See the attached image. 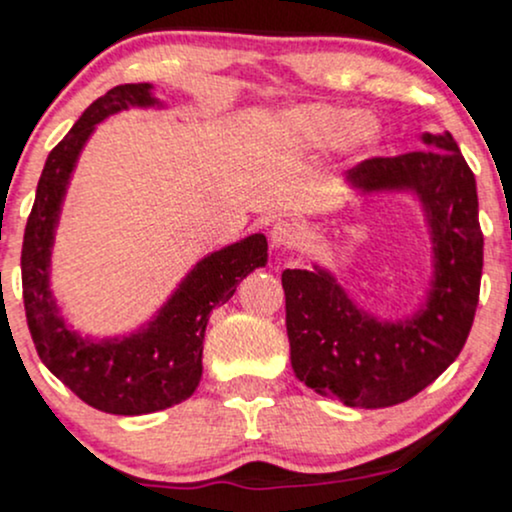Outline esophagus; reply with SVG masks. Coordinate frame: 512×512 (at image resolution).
Instances as JSON below:
<instances>
[{"mask_svg": "<svg viewBox=\"0 0 512 512\" xmlns=\"http://www.w3.org/2000/svg\"><path fill=\"white\" fill-rule=\"evenodd\" d=\"M269 240H272L274 248H291V245H296L298 233H296V228H293V223L276 221L272 226V231H269Z\"/></svg>", "mask_w": 512, "mask_h": 512, "instance_id": "esophagus-1", "label": "esophagus"}]
</instances>
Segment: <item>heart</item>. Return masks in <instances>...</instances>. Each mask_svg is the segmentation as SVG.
I'll list each match as a JSON object with an SVG mask.
<instances>
[{
	"label": "heart",
	"instance_id": "heart-1",
	"mask_svg": "<svg viewBox=\"0 0 512 512\" xmlns=\"http://www.w3.org/2000/svg\"><path fill=\"white\" fill-rule=\"evenodd\" d=\"M286 139L298 149L325 151L342 146L356 156L378 149L383 129L378 120L361 115V110L330 103H303L281 117Z\"/></svg>",
	"mask_w": 512,
	"mask_h": 512
}]
</instances>
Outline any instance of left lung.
<instances>
[{"label": "left lung", "mask_w": 512, "mask_h": 512, "mask_svg": "<svg viewBox=\"0 0 512 512\" xmlns=\"http://www.w3.org/2000/svg\"><path fill=\"white\" fill-rule=\"evenodd\" d=\"M424 151L370 158L346 173L356 195H411L433 252L426 298L414 315L387 320L358 308L334 272L286 269V332L296 378L346 407L407 402L460 356L479 303L484 236L477 180L450 132L421 134Z\"/></svg>", "instance_id": "left-lung-1"}]
</instances>
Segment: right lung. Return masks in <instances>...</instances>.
I'll return each instance as SVG.
<instances>
[{
  "mask_svg": "<svg viewBox=\"0 0 512 512\" xmlns=\"http://www.w3.org/2000/svg\"><path fill=\"white\" fill-rule=\"evenodd\" d=\"M129 108H166V103L154 96V84H122L88 105L45 161L21 250L23 305L40 361L76 397L117 416L168 409L197 390L211 310L226 303L245 276L267 264V238L252 233L204 255L134 332L84 337L64 320L50 286L64 197L96 127Z\"/></svg>",
  "mask_w": 512,
  "mask_h": 512,
  "instance_id": "obj_1",
  "label": "right lung"
}]
</instances>
